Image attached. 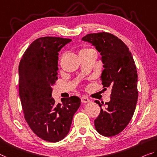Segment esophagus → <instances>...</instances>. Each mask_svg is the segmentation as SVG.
Returning <instances> with one entry per match:
<instances>
[{"mask_svg": "<svg viewBox=\"0 0 157 157\" xmlns=\"http://www.w3.org/2000/svg\"><path fill=\"white\" fill-rule=\"evenodd\" d=\"M81 102L83 103H88V102H90V99H88L87 97H86V96H83V97L81 98Z\"/></svg>", "mask_w": 157, "mask_h": 157, "instance_id": "esophagus-1", "label": "esophagus"}]
</instances>
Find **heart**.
Here are the masks:
<instances>
[{
  "mask_svg": "<svg viewBox=\"0 0 157 157\" xmlns=\"http://www.w3.org/2000/svg\"><path fill=\"white\" fill-rule=\"evenodd\" d=\"M92 50V49H89V48H83V49H81L80 50V52H79V54L83 53V52H87V51H88V50Z\"/></svg>",
  "mask_w": 157,
  "mask_h": 157,
  "instance_id": "heart-1",
  "label": "heart"
}]
</instances>
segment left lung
<instances>
[{
  "label": "left lung",
  "mask_w": 157,
  "mask_h": 157,
  "mask_svg": "<svg viewBox=\"0 0 157 157\" xmlns=\"http://www.w3.org/2000/svg\"><path fill=\"white\" fill-rule=\"evenodd\" d=\"M95 46L103 62L101 75L104 90H112L111 100L95 120L97 131L103 136L112 137L120 133L133 116L138 98L137 74L129 48L110 33H89L82 38ZM95 102L102 107L98 100Z\"/></svg>",
  "instance_id": "obj_1"
}]
</instances>
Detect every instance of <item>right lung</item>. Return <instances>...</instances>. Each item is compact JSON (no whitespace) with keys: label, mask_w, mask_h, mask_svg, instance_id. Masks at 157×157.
I'll use <instances>...</instances> for the list:
<instances>
[{"label":"right lung","mask_w":157,"mask_h":157,"mask_svg":"<svg viewBox=\"0 0 157 157\" xmlns=\"http://www.w3.org/2000/svg\"><path fill=\"white\" fill-rule=\"evenodd\" d=\"M69 38L45 36L35 40L19 64V92L24 117L40 138L56 143L68 134L74 114L81 105L76 96L62 98L57 105L52 86L57 80L58 52Z\"/></svg>","instance_id":"obj_1"}]
</instances>
